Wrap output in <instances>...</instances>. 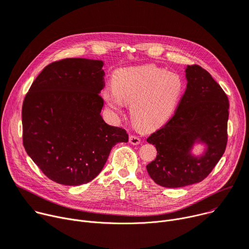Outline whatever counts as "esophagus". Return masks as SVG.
I'll return each instance as SVG.
<instances>
[{
	"instance_id": "34e87169",
	"label": "esophagus",
	"mask_w": 249,
	"mask_h": 249,
	"mask_svg": "<svg viewBox=\"0 0 249 249\" xmlns=\"http://www.w3.org/2000/svg\"><path fill=\"white\" fill-rule=\"evenodd\" d=\"M129 142L132 144V145H138L140 143V138L135 136V135H131L129 137Z\"/></svg>"
}]
</instances>
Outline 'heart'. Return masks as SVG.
Wrapping results in <instances>:
<instances>
[{"mask_svg":"<svg viewBox=\"0 0 249 249\" xmlns=\"http://www.w3.org/2000/svg\"><path fill=\"white\" fill-rule=\"evenodd\" d=\"M112 85L102 91L107 105L115 112H121L123 103L130 105L131 119L141 130H154L166 123L184 90L180 75L154 65L119 69Z\"/></svg>","mask_w":249,"mask_h":249,"instance_id":"obj_1","label":"heart"}]
</instances>
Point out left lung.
I'll use <instances>...</instances> for the list:
<instances>
[{
  "label": "left lung",
  "mask_w": 249,
  "mask_h": 249,
  "mask_svg": "<svg viewBox=\"0 0 249 249\" xmlns=\"http://www.w3.org/2000/svg\"><path fill=\"white\" fill-rule=\"evenodd\" d=\"M187 88L172 117L147 138L157 150L146 168L155 183L178 188L206 178L222 157L227 144L229 103L225 92L198 65L187 66ZM198 141L208 147L200 158L191 154Z\"/></svg>",
  "instance_id": "obj_1"
}]
</instances>
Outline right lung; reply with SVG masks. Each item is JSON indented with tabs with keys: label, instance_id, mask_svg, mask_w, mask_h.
<instances>
[{
	"label": "right lung",
	"instance_id": "right-lung-1",
	"mask_svg": "<svg viewBox=\"0 0 249 249\" xmlns=\"http://www.w3.org/2000/svg\"><path fill=\"white\" fill-rule=\"evenodd\" d=\"M103 62L67 58L49 64L33 82L22 108L23 144L54 182L77 186L103 169L112 147L128 142L125 129L106 124Z\"/></svg>",
	"mask_w": 249,
	"mask_h": 249
}]
</instances>
